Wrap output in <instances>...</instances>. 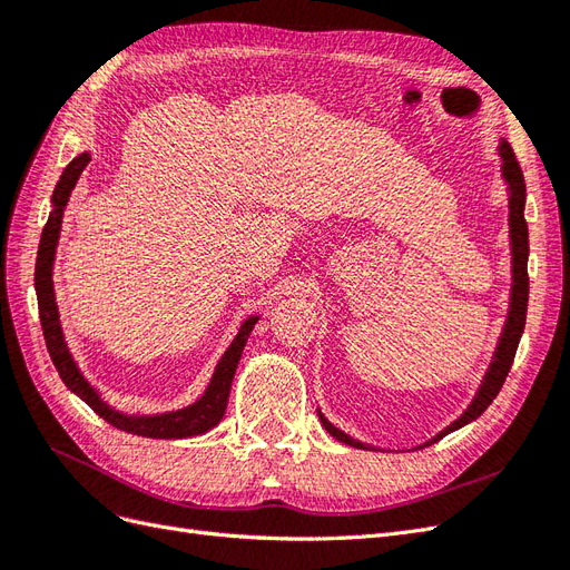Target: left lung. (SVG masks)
<instances>
[{
    "mask_svg": "<svg viewBox=\"0 0 570 570\" xmlns=\"http://www.w3.org/2000/svg\"><path fill=\"white\" fill-rule=\"evenodd\" d=\"M499 159H502V178L507 183V193H509V243H511V299H509V314H507V323L502 327V335H499L497 342V350L494 356L488 366L485 377H482V383L473 396V402L469 404L461 416L446 425L444 430L433 438L423 442L421 446L433 444L438 440H442L444 435L454 433V430L463 428L465 423L475 421L482 411H485L494 396L502 390L507 375L511 371L513 364V356L515 350H519V342L523 335V327H525V312H528V223H525V180H523V170L515 161V154L511 149V145L504 140V137H499ZM318 419L323 423V428L331 433L335 440L356 446V450H368V444L358 442L354 438H350L347 433H342L340 428H335L331 421H327L323 413L318 411Z\"/></svg>",
    "mask_w": 570,
    "mask_h": 570,
    "instance_id": "8db88e82",
    "label": "left lung"
}]
</instances>
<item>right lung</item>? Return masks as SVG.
<instances>
[{"label": "right lung", "mask_w": 570, "mask_h": 570, "mask_svg": "<svg viewBox=\"0 0 570 570\" xmlns=\"http://www.w3.org/2000/svg\"><path fill=\"white\" fill-rule=\"evenodd\" d=\"M88 161H90V154L82 151L63 168V174L55 187V195H51V212H49L47 226L42 230L40 247H38L36 292H38L40 323H42L45 342H47V352H49L51 361H55L63 385L73 394H78L85 404H88L95 413H99V416L107 423H111L114 428L126 430V433H132V435L154 438V440H183V438L202 435V433H206V430L218 425L223 413H226L235 368L239 364V356H243V350L249 340V333L254 331L258 316H249L243 325H239V331H237L235 340L230 342V347L223 352L220 361L216 364V371L212 375L209 385H206L199 400L189 406H183L178 411L154 413V416H147V413L145 416H140V413L118 411L109 402L101 400L97 387H92L88 383V377L80 373L76 358L71 356V350H68V344L63 340L59 306H57V297H55V281H51L63 209H66L68 199H71L73 187L82 174V168L88 166Z\"/></svg>", "instance_id": "1"}]
</instances>
